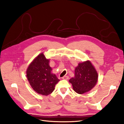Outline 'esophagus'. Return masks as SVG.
Returning a JSON list of instances; mask_svg holds the SVG:
<instances>
[{
  "label": "esophagus",
  "instance_id": "34e87169",
  "mask_svg": "<svg viewBox=\"0 0 124 124\" xmlns=\"http://www.w3.org/2000/svg\"><path fill=\"white\" fill-rule=\"evenodd\" d=\"M68 78H69L68 76H64L62 78V79H64V80H67V79H68Z\"/></svg>",
  "mask_w": 124,
  "mask_h": 124
}]
</instances>
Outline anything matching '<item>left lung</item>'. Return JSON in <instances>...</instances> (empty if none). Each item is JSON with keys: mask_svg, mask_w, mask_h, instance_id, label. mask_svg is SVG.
<instances>
[{"mask_svg": "<svg viewBox=\"0 0 124 124\" xmlns=\"http://www.w3.org/2000/svg\"><path fill=\"white\" fill-rule=\"evenodd\" d=\"M98 74L94 67L89 61L79 63L75 70V77L69 81L73 89L78 94H83L90 91L97 83Z\"/></svg>", "mask_w": 124, "mask_h": 124, "instance_id": "8db88e82", "label": "left lung"}]
</instances>
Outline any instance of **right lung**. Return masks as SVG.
Masks as SVG:
<instances>
[{"instance_id": "add662e5", "label": "right lung", "mask_w": 124, "mask_h": 124, "mask_svg": "<svg viewBox=\"0 0 124 124\" xmlns=\"http://www.w3.org/2000/svg\"><path fill=\"white\" fill-rule=\"evenodd\" d=\"M49 62L41 53L33 60L26 70V76L31 87L36 92L43 95L52 93L60 80L51 72L52 69Z\"/></svg>"}]
</instances>
